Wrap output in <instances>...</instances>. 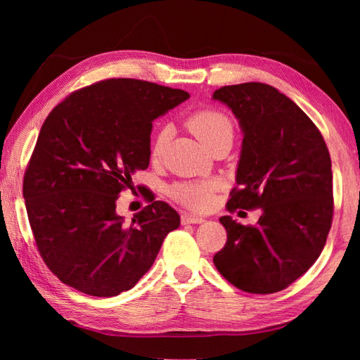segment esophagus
<instances>
[{"label":"esophagus","instance_id":"esophagus-1","mask_svg":"<svg viewBox=\"0 0 360 360\" xmlns=\"http://www.w3.org/2000/svg\"><path fill=\"white\" fill-rule=\"evenodd\" d=\"M181 221L182 224H201L204 223V218L198 215H190V213H184V215L181 217Z\"/></svg>","mask_w":360,"mask_h":360}]
</instances>
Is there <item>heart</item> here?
<instances>
[{
    "label": "heart",
    "instance_id": "1",
    "mask_svg": "<svg viewBox=\"0 0 360 360\" xmlns=\"http://www.w3.org/2000/svg\"><path fill=\"white\" fill-rule=\"evenodd\" d=\"M187 127L205 147L221 139V137H232L233 128L231 120L223 112L215 110H200L193 112L187 119ZM168 141V129L162 128L156 134L155 142L151 145V156L158 159L162 155L165 143ZM215 182H184V184L174 186L172 195L176 201L187 205L195 210H205L210 207L215 192Z\"/></svg>",
    "mask_w": 360,
    "mask_h": 360
}]
</instances>
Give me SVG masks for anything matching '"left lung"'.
<instances>
[{"label":"left lung","instance_id":"obj_1","mask_svg":"<svg viewBox=\"0 0 360 360\" xmlns=\"http://www.w3.org/2000/svg\"><path fill=\"white\" fill-rule=\"evenodd\" d=\"M212 98L232 110L243 133L227 209H262L255 226L219 218L227 243L213 263L241 290L278 292L323 250L333 221L330 153L312 120L271 85L223 86Z\"/></svg>","mask_w":360,"mask_h":360}]
</instances>
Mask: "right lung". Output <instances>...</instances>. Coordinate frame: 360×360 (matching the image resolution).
I'll return each mask as SVG.
<instances>
[{"mask_svg": "<svg viewBox=\"0 0 360 360\" xmlns=\"http://www.w3.org/2000/svg\"><path fill=\"white\" fill-rule=\"evenodd\" d=\"M188 97L156 83L110 79L75 91L46 117L22 196L40 255L65 285L93 297L131 289L179 227L167 202L150 200L125 223L116 201L150 164L153 120Z\"/></svg>", "mask_w": 360, "mask_h": 360, "instance_id": "obj_1", "label": "right lung"}]
</instances>
